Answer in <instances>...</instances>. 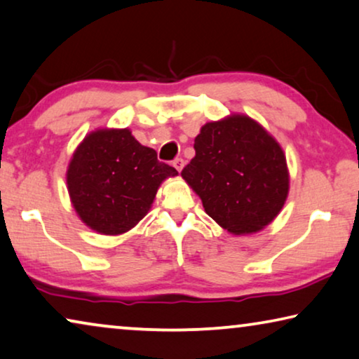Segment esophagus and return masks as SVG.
Returning a JSON list of instances; mask_svg holds the SVG:
<instances>
[{
  "instance_id": "esophagus-1",
  "label": "esophagus",
  "mask_w": 359,
  "mask_h": 359,
  "mask_svg": "<svg viewBox=\"0 0 359 359\" xmlns=\"http://www.w3.org/2000/svg\"><path fill=\"white\" fill-rule=\"evenodd\" d=\"M172 164H174V168L177 169L179 172H180V170L184 169V164H185V163H184V159H182V158H177V159H174Z\"/></svg>"
}]
</instances>
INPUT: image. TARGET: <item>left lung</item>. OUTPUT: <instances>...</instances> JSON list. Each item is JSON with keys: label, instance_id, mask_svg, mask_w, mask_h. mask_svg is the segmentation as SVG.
Listing matches in <instances>:
<instances>
[{"label": "left lung", "instance_id": "left-lung-1", "mask_svg": "<svg viewBox=\"0 0 359 359\" xmlns=\"http://www.w3.org/2000/svg\"><path fill=\"white\" fill-rule=\"evenodd\" d=\"M195 151L182 177L222 229L252 235L275 220L289 193V170L281 145L262 124L241 113L206 123Z\"/></svg>", "mask_w": 359, "mask_h": 359}]
</instances>
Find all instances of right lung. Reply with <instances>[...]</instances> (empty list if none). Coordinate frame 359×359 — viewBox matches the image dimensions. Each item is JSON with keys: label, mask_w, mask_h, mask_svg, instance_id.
<instances>
[{"label": "right lung", "mask_w": 359, "mask_h": 359, "mask_svg": "<svg viewBox=\"0 0 359 359\" xmlns=\"http://www.w3.org/2000/svg\"><path fill=\"white\" fill-rule=\"evenodd\" d=\"M177 174L128 128H104L73 151L67 189L83 224L100 235H123L145 217L159 185Z\"/></svg>", "instance_id": "obj_1"}]
</instances>
